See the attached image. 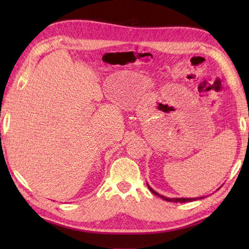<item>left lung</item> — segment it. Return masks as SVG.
<instances>
[{
	"instance_id": "1",
	"label": "left lung",
	"mask_w": 249,
	"mask_h": 249,
	"mask_svg": "<svg viewBox=\"0 0 249 249\" xmlns=\"http://www.w3.org/2000/svg\"><path fill=\"white\" fill-rule=\"evenodd\" d=\"M148 188H149V190L154 193V195L158 196L161 197V199L166 200V201H169V202H176V203H178V202H180V203H184V202H191V201H196V199H189V197H188V199H185V197H180V199H170V197H166V196H160L159 193L154 191L153 189L149 187V185H148ZM201 199H202V197H201Z\"/></svg>"
}]
</instances>
